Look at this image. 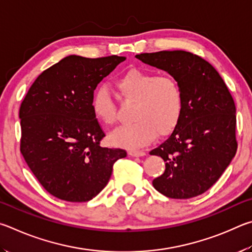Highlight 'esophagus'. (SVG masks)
Returning a JSON list of instances; mask_svg holds the SVG:
<instances>
[{
	"label": "esophagus",
	"mask_w": 252,
	"mask_h": 252,
	"mask_svg": "<svg viewBox=\"0 0 252 252\" xmlns=\"http://www.w3.org/2000/svg\"><path fill=\"white\" fill-rule=\"evenodd\" d=\"M128 155H130L131 157H142V156L146 155V154L142 151H130V152H128Z\"/></svg>",
	"instance_id": "34e87169"
}]
</instances>
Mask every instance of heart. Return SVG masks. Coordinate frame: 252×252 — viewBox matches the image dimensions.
<instances>
[{
    "label": "heart",
    "mask_w": 252,
    "mask_h": 252,
    "mask_svg": "<svg viewBox=\"0 0 252 252\" xmlns=\"http://www.w3.org/2000/svg\"><path fill=\"white\" fill-rule=\"evenodd\" d=\"M125 101L134 103L133 122L118 127L109 135L114 146L137 149L146 146L158 135L171 133L183 113V93L177 81L169 75H157L142 69H130L115 82ZM95 117L107 126L116 121V106L105 88L95 93L92 101Z\"/></svg>",
    "instance_id": "heart-1"
}]
</instances>
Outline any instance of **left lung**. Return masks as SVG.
<instances>
[{"label": "left lung", "instance_id": "left-lung-1", "mask_svg": "<svg viewBox=\"0 0 252 252\" xmlns=\"http://www.w3.org/2000/svg\"><path fill=\"white\" fill-rule=\"evenodd\" d=\"M136 57L171 75L183 93L178 125L151 152L166 165L153 186L174 199L201 195L220 178L237 152L236 105L230 92L214 66L190 52L160 51Z\"/></svg>", "mask_w": 252, "mask_h": 252}]
</instances>
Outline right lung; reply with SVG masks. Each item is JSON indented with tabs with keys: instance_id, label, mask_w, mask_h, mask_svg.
Here are the masks:
<instances>
[{
	"instance_id": "obj_1",
	"label": "right lung",
	"mask_w": 252,
	"mask_h": 252,
	"mask_svg": "<svg viewBox=\"0 0 252 252\" xmlns=\"http://www.w3.org/2000/svg\"><path fill=\"white\" fill-rule=\"evenodd\" d=\"M126 60L69 55L44 70L20 107L21 153L39 184L70 202L93 199L103 190L119 148L100 146L105 133L92 109L101 79Z\"/></svg>"
}]
</instances>
